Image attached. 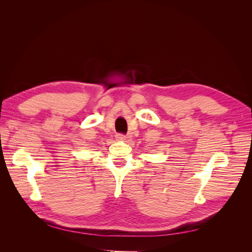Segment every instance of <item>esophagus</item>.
<instances>
[{"label": "esophagus", "mask_w": 252, "mask_h": 252, "mask_svg": "<svg viewBox=\"0 0 252 252\" xmlns=\"http://www.w3.org/2000/svg\"><path fill=\"white\" fill-rule=\"evenodd\" d=\"M116 139H117L118 141H125V140H126V135L123 134V133H118V134L116 135Z\"/></svg>", "instance_id": "34e87169"}]
</instances>
